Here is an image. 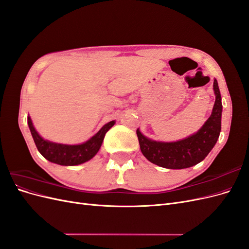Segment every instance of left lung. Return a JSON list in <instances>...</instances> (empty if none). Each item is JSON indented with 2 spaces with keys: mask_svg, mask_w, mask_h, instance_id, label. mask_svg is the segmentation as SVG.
Listing matches in <instances>:
<instances>
[{
  "mask_svg": "<svg viewBox=\"0 0 249 249\" xmlns=\"http://www.w3.org/2000/svg\"><path fill=\"white\" fill-rule=\"evenodd\" d=\"M213 89L215 104L211 116L196 133L190 136L172 142L157 141L147 138L137 129L140 149L149 162L168 169H183L198 164L209 155L221 131L222 103L216 79Z\"/></svg>",
  "mask_w": 249,
  "mask_h": 249,
  "instance_id": "1",
  "label": "left lung"
}]
</instances>
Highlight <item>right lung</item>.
<instances>
[{
  "label": "right lung",
  "instance_id": "right-lung-1",
  "mask_svg": "<svg viewBox=\"0 0 249 249\" xmlns=\"http://www.w3.org/2000/svg\"><path fill=\"white\" fill-rule=\"evenodd\" d=\"M115 124V120L103 125L102 129L95 135L81 144H62L43 139L35 130L31 117L28 116V125L30 132L36 144L38 152L52 163L63 165V166H73L83 164L92 158L99 152L105 135Z\"/></svg>",
  "mask_w": 249,
  "mask_h": 249
}]
</instances>
